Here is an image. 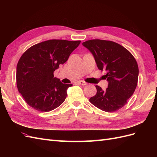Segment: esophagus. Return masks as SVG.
Instances as JSON below:
<instances>
[{
	"mask_svg": "<svg viewBox=\"0 0 157 157\" xmlns=\"http://www.w3.org/2000/svg\"><path fill=\"white\" fill-rule=\"evenodd\" d=\"M78 83H79L80 84H81V85H83V86H85V85L87 84V83L86 82L83 81V80H79V81H78Z\"/></svg>",
	"mask_w": 157,
	"mask_h": 157,
	"instance_id": "obj_1",
	"label": "esophagus"
}]
</instances>
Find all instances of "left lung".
Returning a JSON list of instances; mask_svg holds the SVG:
<instances>
[{"mask_svg": "<svg viewBox=\"0 0 157 157\" xmlns=\"http://www.w3.org/2000/svg\"><path fill=\"white\" fill-rule=\"evenodd\" d=\"M82 45L93 55L98 68L106 71L104 78L108 82L105 90L96 86L97 93L90 102L105 112L118 110L126 104L137 86L139 69L135 58L124 47L113 41L94 39Z\"/></svg>", "mask_w": 157, "mask_h": 157, "instance_id": "obj_1", "label": "left lung"}]
</instances>
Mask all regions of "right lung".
<instances>
[{
	"mask_svg": "<svg viewBox=\"0 0 157 157\" xmlns=\"http://www.w3.org/2000/svg\"><path fill=\"white\" fill-rule=\"evenodd\" d=\"M80 41L52 39L40 42L25 51L16 68L18 91L36 110L48 112L62 104L71 84H63L54 72L67 61Z\"/></svg>",
	"mask_w": 157,
	"mask_h": 157,
	"instance_id": "right-lung-1",
	"label": "right lung"
}]
</instances>
